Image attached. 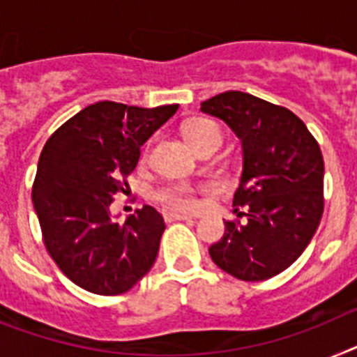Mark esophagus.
I'll use <instances>...</instances> for the list:
<instances>
[{
  "label": "esophagus",
  "mask_w": 357,
  "mask_h": 357,
  "mask_svg": "<svg viewBox=\"0 0 357 357\" xmlns=\"http://www.w3.org/2000/svg\"><path fill=\"white\" fill-rule=\"evenodd\" d=\"M164 219H166V222H173V220H190L193 217L185 213H176V211H167V213H164Z\"/></svg>",
  "instance_id": "obj_1"
}]
</instances>
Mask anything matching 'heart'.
Here are the masks:
<instances>
[{"instance_id": "1", "label": "heart", "mask_w": 357, "mask_h": 357, "mask_svg": "<svg viewBox=\"0 0 357 357\" xmlns=\"http://www.w3.org/2000/svg\"><path fill=\"white\" fill-rule=\"evenodd\" d=\"M184 135L190 140L191 146L195 147L197 151L206 146H213V144H222V129L219 123L208 119H195L184 126ZM160 200L172 206L173 210L178 211H193L199 208V197L197 190L190 184H175L169 185L166 190L160 191Z\"/></svg>"}]
</instances>
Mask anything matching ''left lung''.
<instances>
[{
  "label": "left lung",
  "instance_id": "obj_1",
  "mask_svg": "<svg viewBox=\"0 0 357 357\" xmlns=\"http://www.w3.org/2000/svg\"><path fill=\"white\" fill-rule=\"evenodd\" d=\"M200 111L228 123L243 144L234 206L248 210L243 225L226 220L211 261L241 281L273 278L296 263L323 217L319 144L291 111L248 93H220Z\"/></svg>",
  "mask_w": 357,
  "mask_h": 357
}]
</instances>
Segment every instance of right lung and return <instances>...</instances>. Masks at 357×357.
<instances>
[{
    "instance_id": "obj_1",
    "label": "right lung",
    "mask_w": 357,
    "mask_h": 357,
    "mask_svg": "<svg viewBox=\"0 0 357 357\" xmlns=\"http://www.w3.org/2000/svg\"><path fill=\"white\" fill-rule=\"evenodd\" d=\"M176 109L96 102L47 140L32 202L47 252L79 288L119 296L151 270L166 229L162 215L144 206L120 225L109 206L128 190L140 147Z\"/></svg>"
}]
</instances>
